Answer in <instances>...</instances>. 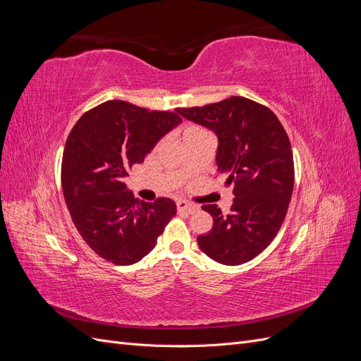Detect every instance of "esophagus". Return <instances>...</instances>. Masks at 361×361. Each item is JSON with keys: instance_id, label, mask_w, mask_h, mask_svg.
Here are the masks:
<instances>
[{"instance_id": "1", "label": "esophagus", "mask_w": 361, "mask_h": 361, "mask_svg": "<svg viewBox=\"0 0 361 361\" xmlns=\"http://www.w3.org/2000/svg\"><path fill=\"white\" fill-rule=\"evenodd\" d=\"M176 206H178V211L179 212H185V214H192L199 209L197 204H194L191 202H187V200H178L176 202Z\"/></svg>"}]
</instances>
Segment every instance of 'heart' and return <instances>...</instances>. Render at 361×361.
Segmentation results:
<instances>
[{
	"mask_svg": "<svg viewBox=\"0 0 361 361\" xmlns=\"http://www.w3.org/2000/svg\"><path fill=\"white\" fill-rule=\"evenodd\" d=\"M202 134H206V130L200 126H195V125H190L187 128L182 129V140H187V138H191V137H195V135H202Z\"/></svg>",
	"mask_w": 361,
	"mask_h": 361,
	"instance_id": "1",
	"label": "heart"
}]
</instances>
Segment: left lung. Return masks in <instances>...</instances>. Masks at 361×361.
<instances>
[{
	"label": "left lung",
	"mask_w": 361,
	"mask_h": 361,
	"mask_svg": "<svg viewBox=\"0 0 361 361\" xmlns=\"http://www.w3.org/2000/svg\"><path fill=\"white\" fill-rule=\"evenodd\" d=\"M176 111L215 133L216 170L235 187L228 215L216 204L202 206L214 226L197 238L199 247L218 264H245L271 244L288 212L293 157L286 130L269 108L243 96Z\"/></svg>",
	"instance_id": "obj_1"
}]
</instances>
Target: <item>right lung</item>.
<instances>
[{"label": "right lung", "mask_w": 361, "mask_h": 361, "mask_svg": "<svg viewBox=\"0 0 361 361\" xmlns=\"http://www.w3.org/2000/svg\"><path fill=\"white\" fill-rule=\"evenodd\" d=\"M180 123L178 111L106 101L71 130L61 162L63 194L76 231L97 256L114 265L137 264L176 215L173 200L140 202L123 179Z\"/></svg>", "instance_id": "obj_1"}]
</instances>
